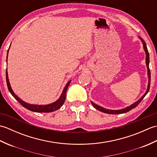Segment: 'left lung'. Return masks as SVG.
Returning <instances> with one entry per match:
<instances>
[{
	"mask_svg": "<svg viewBox=\"0 0 157 157\" xmlns=\"http://www.w3.org/2000/svg\"><path fill=\"white\" fill-rule=\"evenodd\" d=\"M141 40L143 43V45H144V49L145 52H146V66H147V69H148V79H149L148 88H147V90H146V93L142 96V97L140 99L138 100L137 102H136L135 103H134V104L132 105L131 106H128V107L125 108V109H121V110H115V111H113V110H108V109L102 108V107H101V106H100L98 105H96V104H94V102H92V106H94V107L96 109H97V110H98V111H101V112L107 113V114H121V113H127V112H128L129 111H131L132 109L136 107V106H137L139 105V103L142 101L143 98L145 97V96L147 94V93L148 92L149 89H150V86H151V71H150V69H149V53H148V51L147 47H146V44L145 42L143 40L142 38H141Z\"/></svg>",
	"mask_w": 157,
	"mask_h": 157,
	"instance_id": "8db88e82",
	"label": "left lung"
}]
</instances>
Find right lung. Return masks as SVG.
<instances>
[{
  "label": "right lung",
  "instance_id": "right-lung-1",
  "mask_svg": "<svg viewBox=\"0 0 157 157\" xmlns=\"http://www.w3.org/2000/svg\"><path fill=\"white\" fill-rule=\"evenodd\" d=\"M8 51H9V50H8ZM6 61H7V57H6ZM6 84H7V87H8L9 90L10 92H11V94H12L13 97H14L17 100V101L20 103V104H21L23 106V107L26 108L31 111L37 112V113H51V112L56 111V110H58L59 109L61 108L65 102V98H66L67 90L68 86H69L70 82H71V81H69L67 84H66L65 87L62 92L61 96H60V98L56 102L52 103V104L47 105H36L28 104V103H26L24 101H23L22 100L20 99L18 96H17L15 93L13 92V90L11 89V85H10L9 81L7 69H6Z\"/></svg>",
  "mask_w": 157,
  "mask_h": 157
}]
</instances>
